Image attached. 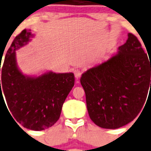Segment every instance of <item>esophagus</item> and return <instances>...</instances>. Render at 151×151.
<instances>
[{
  "label": "esophagus",
  "mask_w": 151,
  "mask_h": 151,
  "mask_svg": "<svg viewBox=\"0 0 151 151\" xmlns=\"http://www.w3.org/2000/svg\"><path fill=\"white\" fill-rule=\"evenodd\" d=\"M73 73H74L76 79H79L82 75V71L80 69H75L73 70Z\"/></svg>",
  "instance_id": "34e87169"
}]
</instances>
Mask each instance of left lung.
<instances>
[{
    "instance_id": "8db88e82",
    "label": "left lung",
    "mask_w": 151,
    "mask_h": 151,
    "mask_svg": "<svg viewBox=\"0 0 151 151\" xmlns=\"http://www.w3.org/2000/svg\"><path fill=\"white\" fill-rule=\"evenodd\" d=\"M149 60L137 37L129 33L115 55L82 74L87 111L95 124L116 129L137 116L146 105L149 88L151 92Z\"/></svg>"
}]
</instances>
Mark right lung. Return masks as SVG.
<instances>
[{
	"mask_svg": "<svg viewBox=\"0 0 151 151\" xmlns=\"http://www.w3.org/2000/svg\"><path fill=\"white\" fill-rule=\"evenodd\" d=\"M33 37L30 30H23L7 50L0 68V102L4 101V94L9 114L16 124L30 130H43L58 121L63 104L74 85V75L52 71L38 77L23 74L17 67L15 51Z\"/></svg>",
	"mask_w": 151,
	"mask_h": 151,
	"instance_id": "1",
	"label": "right lung"
}]
</instances>
